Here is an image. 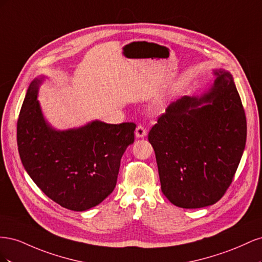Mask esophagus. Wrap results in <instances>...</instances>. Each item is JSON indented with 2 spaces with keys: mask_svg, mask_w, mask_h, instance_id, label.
I'll return each mask as SVG.
<instances>
[{
  "mask_svg": "<svg viewBox=\"0 0 262 262\" xmlns=\"http://www.w3.org/2000/svg\"><path fill=\"white\" fill-rule=\"evenodd\" d=\"M146 133H147V131L143 125L137 126V129H136V137L137 138H144L146 136Z\"/></svg>",
  "mask_w": 262,
  "mask_h": 262,
  "instance_id": "obj_1",
  "label": "esophagus"
}]
</instances>
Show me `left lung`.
<instances>
[{
  "instance_id": "left-lung-1",
  "label": "left lung",
  "mask_w": 262,
  "mask_h": 262,
  "mask_svg": "<svg viewBox=\"0 0 262 262\" xmlns=\"http://www.w3.org/2000/svg\"><path fill=\"white\" fill-rule=\"evenodd\" d=\"M214 74L208 92L171 102L148 132L162 191L179 208L216 203L245 149L247 122L233 77L224 70Z\"/></svg>"
}]
</instances>
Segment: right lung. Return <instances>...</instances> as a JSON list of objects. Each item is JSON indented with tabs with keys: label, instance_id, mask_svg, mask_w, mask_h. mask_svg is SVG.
Returning <instances> with one entry per match:
<instances>
[{
	"label": "right lung",
	"instance_id": "1",
	"mask_svg": "<svg viewBox=\"0 0 262 262\" xmlns=\"http://www.w3.org/2000/svg\"><path fill=\"white\" fill-rule=\"evenodd\" d=\"M42 80L30 83L19 113L20 160L52 201L69 210L86 211L114 191L121 157L134 142L137 124L95 120L77 129L55 130L46 122L37 100Z\"/></svg>",
	"mask_w": 262,
	"mask_h": 262
}]
</instances>
